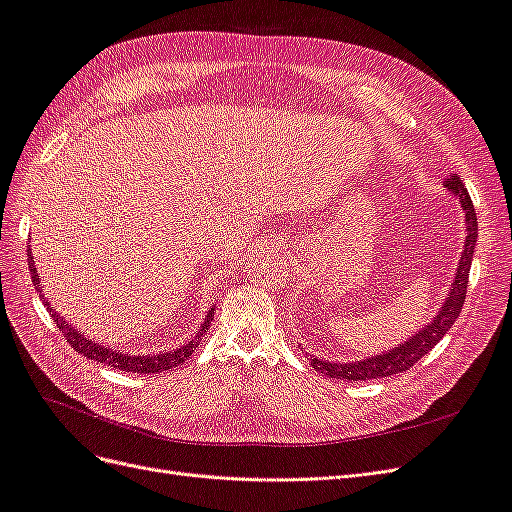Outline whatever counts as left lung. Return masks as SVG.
<instances>
[{
	"instance_id": "left-lung-1",
	"label": "left lung",
	"mask_w": 512,
	"mask_h": 512,
	"mask_svg": "<svg viewBox=\"0 0 512 512\" xmlns=\"http://www.w3.org/2000/svg\"><path fill=\"white\" fill-rule=\"evenodd\" d=\"M446 190L451 192L461 205L463 218H466V241H463L459 267L455 271L453 284L448 288V294L444 299V305L440 307V312L433 316V320L425 324L421 331L412 335L410 339H406V342L397 344L393 350H386L382 354H371L367 359L350 361V363L312 359V367L320 371V374L337 378V380H371V378H386V376L399 374V371L410 369L418 359H423V356L446 335V331L453 327V322L461 314L463 301H466L470 265H472L474 245L478 237V222H476V211L470 200V194L466 190V185L461 183V179L459 177L446 179Z\"/></svg>"
}]
</instances>
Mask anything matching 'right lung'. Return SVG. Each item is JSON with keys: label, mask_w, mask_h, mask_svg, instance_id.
Returning <instances> with one entry per match:
<instances>
[{"label": "right lung", "mask_w": 512, "mask_h": 512, "mask_svg": "<svg viewBox=\"0 0 512 512\" xmlns=\"http://www.w3.org/2000/svg\"><path fill=\"white\" fill-rule=\"evenodd\" d=\"M27 260H29V271H32V280H34V286L38 292H42L40 288V275L36 271V265H34V256H32V250L27 252ZM42 297V294H40ZM46 309H49L51 316H53V322L59 327V331L64 333V337L68 339V344L76 350L81 352L83 356H87V359L91 361H98V363H106L111 367H117V369H123V371H132V374H158V371H166V369H173L181 363H185L192 356V352L196 350V346L200 344V337H203L209 329V324L213 320V307L207 312L205 316V322L200 324V329L196 331L194 339H190L188 344L173 350V352H162V354H145V356H130V354H123V352H117L113 348H106V346H100L96 342H91V339H87L79 329H74L72 324H68L64 318H61L55 309H51V303L44 301Z\"/></svg>", "instance_id": "1"}]
</instances>
